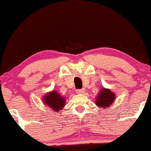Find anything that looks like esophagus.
<instances>
[{"label": "esophagus", "mask_w": 151, "mask_h": 151, "mask_svg": "<svg viewBox=\"0 0 151 151\" xmlns=\"http://www.w3.org/2000/svg\"><path fill=\"white\" fill-rule=\"evenodd\" d=\"M84 92H85V89H83V88H82V89H77V90H76V93H77V94H83Z\"/></svg>", "instance_id": "1"}]
</instances>
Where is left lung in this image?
<instances>
[{"mask_svg": "<svg viewBox=\"0 0 151 151\" xmlns=\"http://www.w3.org/2000/svg\"><path fill=\"white\" fill-rule=\"evenodd\" d=\"M116 99V94L114 92L106 88H102L99 91L96 98L95 104L97 107L102 108V109H107L109 108L110 105L113 103Z\"/></svg>", "mask_w": 151, "mask_h": 151, "instance_id": "obj_1", "label": "left lung"}]
</instances>
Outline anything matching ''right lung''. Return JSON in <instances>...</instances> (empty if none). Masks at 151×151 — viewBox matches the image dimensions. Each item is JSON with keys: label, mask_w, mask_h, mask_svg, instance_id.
<instances>
[{"label": "right lung", "mask_w": 151, "mask_h": 151, "mask_svg": "<svg viewBox=\"0 0 151 151\" xmlns=\"http://www.w3.org/2000/svg\"><path fill=\"white\" fill-rule=\"evenodd\" d=\"M43 103L55 112L61 110L65 105L66 98L59 94L55 90L46 93L43 97Z\"/></svg>", "instance_id": "1"}]
</instances>
